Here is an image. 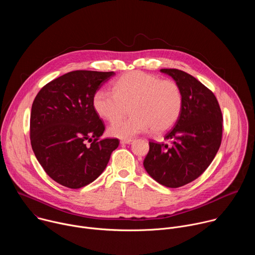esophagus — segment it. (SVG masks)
Here are the masks:
<instances>
[{
	"label": "esophagus",
	"instance_id": "esophagus-1",
	"mask_svg": "<svg viewBox=\"0 0 255 255\" xmlns=\"http://www.w3.org/2000/svg\"><path fill=\"white\" fill-rule=\"evenodd\" d=\"M132 141H133V139L127 138V139H122V140L120 141V143H121V144H130Z\"/></svg>",
	"mask_w": 255,
	"mask_h": 255
}]
</instances>
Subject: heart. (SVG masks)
Segmentation results:
<instances>
[{
	"instance_id": "heart-1",
	"label": "heart",
	"mask_w": 255,
	"mask_h": 255,
	"mask_svg": "<svg viewBox=\"0 0 255 255\" xmlns=\"http://www.w3.org/2000/svg\"><path fill=\"white\" fill-rule=\"evenodd\" d=\"M183 102V93L174 81L139 70L120 77L113 91L98 90L93 99L95 111L109 122L121 118L130 106V118L117 120L109 127V134L118 138H129L148 128L155 133L166 131L177 121Z\"/></svg>"
}]
</instances>
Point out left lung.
<instances>
[{
	"label": "left lung",
	"instance_id": "8db88e82",
	"mask_svg": "<svg viewBox=\"0 0 255 255\" xmlns=\"http://www.w3.org/2000/svg\"><path fill=\"white\" fill-rule=\"evenodd\" d=\"M183 93V109L173 128L164 134L167 143L149 141L143 165L157 183L179 188L198 178L220 148L222 112L215 95L193 76L175 68H162Z\"/></svg>",
	"mask_w": 255,
	"mask_h": 255
}]
</instances>
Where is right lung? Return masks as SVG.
Segmentation results:
<instances>
[{
    "label": "right lung",
    "mask_w": 255,
    "mask_h": 255,
    "mask_svg": "<svg viewBox=\"0 0 255 255\" xmlns=\"http://www.w3.org/2000/svg\"><path fill=\"white\" fill-rule=\"evenodd\" d=\"M114 75L70 71L46 84L33 101L31 146L45 172L61 186L81 189L91 184L118 147L119 139L101 138L105 124L93 105L95 93Z\"/></svg>",
    "instance_id": "add662e5"
}]
</instances>
